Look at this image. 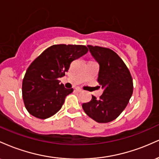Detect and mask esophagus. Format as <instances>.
Instances as JSON below:
<instances>
[{"mask_svg": "<svg viewBox=\"0 0 159 159\" xmlns=\"http://www.w3.org/2000/svg\"><path fill=\"white\" fill-rule=\"evenodd\" d=\"M75 89V90L77 91V92H79V93H81V92H82V91H83L81 88H80V87H76Z\"/></svg>", "mask_w": 159, "mask_h": 159, "instance_id": "1", "label": "esophagus"}]
</instances>
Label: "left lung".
Returning <instances> with one entry per match:
<instances>
[{"instance_id": "obj_1", "label": "left lung", "mask_w": 159, "mask_h": 159, "mask_svg": "<svg viewBox=\"0 0 159 159\" xmlns=\"http://www.w3.org/2000/svg\"><path fill=\"white\" fill-rule=\"evenodd\" d=\"M99 64L97 81L104 89L97 99L92 96L89 102L82 105L84 112L97 123H106L120 116L133 93V81L123 60L108 48L87 45Z\"/></svg>"}]
</instances>
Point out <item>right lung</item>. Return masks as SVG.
I'll return each instance as SVG.
<instances>
[{
  "label": "right lung",
  "instance_id": "1",
  "mask_svg": "<svg viewBox=\"0 0 159 159\" xmlns=\"http://www.w3.org/2000/svg\"><path fill=\"white\" fill-rule=\"evenodd\" d=\"M87 52L86 45H54L32 62L22 81L24 103L29 114L44 120L61 110L73 89L65 88L58 78L64 76L71 63Z\"/></svg>",
  "mask_w": 159,
  "mask_h": 159
}]
</instances>
